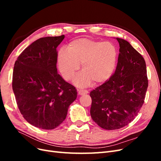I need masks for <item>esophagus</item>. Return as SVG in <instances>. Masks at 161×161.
I'll return each instance as SVG.
<instances>
[{
  "label": "esophagus",
  "mask_w": 161,
  "mask_h": 161,
  "mask_svg": "<svg viewBox=\"0 0 161 161\" xmlns=\"http://www.w3.org/2000/svg\"><path fill=\"white\" fill-rule=\"evenodd\" d=\"M78 92H79V95H84L85 94L89 93V91L86 90H78Z\"/></svg>",
  "instance_id": "obj_1"
}]
</instances>
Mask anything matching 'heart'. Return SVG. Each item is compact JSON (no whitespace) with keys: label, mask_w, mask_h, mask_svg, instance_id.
Returning a JSON list of instances; mask_svg holds the SVG:
<instances>
[{"label":"heart","mask_w":161,"mask_h":161,"mask_svg":"<svg viewBox=\"0 0 161 161\" xmlns=\"http://www.w3.org/2000/svg\"><path fill=\"white\" fill-rule=\"evenodd\" d=\"M118 54V47L111 42L80 38L70 43L68 51L58 53L57 62L66 80L72 79L82 64V71L73 82L79 87H85L92 82L101 84L108 81L115 72Z\"/></svg>","instance_id":"1"}]
</instances>
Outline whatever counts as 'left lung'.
<instances>
[{
	"label": "left lung",
	"mask_w": 161,
	"mask_h": 161,
	"mask_svg": "<svg viewBox=\"0 0 161 161\" xmlns=\"http://www.w3.org/2000/svg\"><path fill=\"white\" fill-rule=\"evenodd\" d=\"M118 64L114 75L90 92L91 116L105 130H118L136 118L144 102L148 88L146 62L142 56L121 38Z\"/></svg>",
	"instance_id": "8db88e82"
}]
</instances>
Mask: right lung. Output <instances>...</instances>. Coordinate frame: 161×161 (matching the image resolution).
Here are the masks:
<instances>
[{
    "label": "right lung",
    "instance_id": "add662e5",
    "mask_svg": "<svg viewBox=\"0 0 161 161\" xmlns=\"http://www.w3.org/2000/svg\"><path fill=\"white\" fill-rule=\"evenodd\" d=\"M64 38L38 39L14 63L12 86L19 111L27 122L43 130L61 124L77 97L75 87L57 71L56 48Z\"/></svg>",
    "mask_w": 161,
    "mask_h": 161
}]
</instances>
